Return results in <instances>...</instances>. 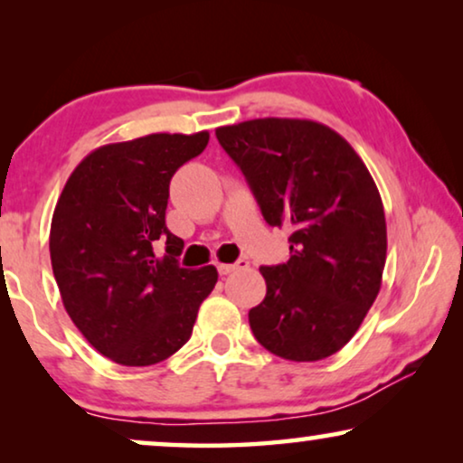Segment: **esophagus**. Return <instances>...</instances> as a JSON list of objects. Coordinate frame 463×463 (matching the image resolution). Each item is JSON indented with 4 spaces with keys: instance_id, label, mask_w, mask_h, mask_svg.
Here are the masks:
<instances>
[{
    "instance_id": "1",
    "label": "esophagus",
    "mask_w": 463,
    "mask_h": 463,
    "mask_svg": "<svg viewBox=\"0 0 463 463\" xmlns=\"http://www.w3.org/2000/svg\"><path fill=\"white\" fill-rule=\"evenodd\" d=\"M246 268H249V261H246V259H238L236 263H219L217 265V269H219L221 276H227V274H232V271L246 269Z\"/></svg>"
}]
</instances>
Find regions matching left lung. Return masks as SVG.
I'll return each instance as SVG.
<instances>
[{
  "mask_svg": "<svg viewBox=\"0 0 463 463\" xmlns=\"http://www.w3.org/2000/svg\"><path fill=\"white\" fill-rule=\"evenodd\" d=\"M290 259L263 265L265 299L249 312L265 350L295 363L333 356L382 288L388 250L382 195L352 145L312 119L263 118L217 128Z\"/></svg>",
  "mask_w": 463,
  "mask_h": 463,
  "instance_id": "1",
  "label": "left lung"
}]
</instances>
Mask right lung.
<instances>
[{"mask_svg":"<svg viewBox=\"0 0 463 463\" xmlns=\"http://www.w3.org/2000/svg\"><path fill=\"white\" fill-rule=\"evenodd\" d=\"M208 132H157L94 149L65 183L50 227L62 306L94 350L124 366L162 363L192 337L217 269L179 265L168 187Z\"/></svg>","mask_w":463,"mask_h":463,"instance_id":"obj_1","label":"right lung"}]
</instances>
